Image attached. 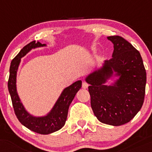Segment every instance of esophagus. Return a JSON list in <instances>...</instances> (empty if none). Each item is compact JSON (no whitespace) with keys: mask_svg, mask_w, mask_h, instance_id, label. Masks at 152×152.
I'll list each match as a JSON object with an SVG mask.
<instances>
[{"mask_svg":"<svg viewBox=\"0 0 152 152\" xmlns=\"http://www.w3.org/2000/svg\"><path fill=\"white\" fill-rule=\"evenodd\" d=\"M88 86H89V84H87V82H85V81H83V83H82V88L87 89V87H88Z\"/></svg>","mask_w":152,"mask_h":152,"instance_id":"1","label":"esophagus"}]
</instances>
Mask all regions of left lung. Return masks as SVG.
Listing matches in <instances>:
<instances>
[{"instance_id": "left-lung-1", "label": "left lung", "mask_w": 152, "mask_h": 152, "mask_svg": "<svg viewBox=\"0 0 152 152\" xmlns=\"http://www.w3.org/2000/svg\"><path fill=\"white\" fill-rule=\"evenodd\" d=\"M114 44L112 57L86 77L91 107L100 122L119 126L129 122L143 105L146 73L140 52L119 36L107 37ZM118 79L105 84L112 76Z\"/></svg>"}]
</instances>
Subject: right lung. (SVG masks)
I'll use <instances>...</instances> for the list:
<instances>
[{"mask_svg": "<svg viewBox=\"0 0 152 152\" xmlns=\"http://www.w3.org/2000/svg\"><path fill=\"white\" fill-rule=\"evenodd\" d=\"M46 44L33 41L25 46L14 57L11 63L8 88L12 98L14 113L18 120L29 130L42 135L52 133L60 130L65 125L68 116V108L78 91L81 89V82L79 80L63 89L53 108L47 115L34 116L28 113L20 100L17 91V73L21 58L25 56L32 49L46 47Z\"/></svg>", "mask_w": 152, "mask_h": 152, "instance_id": "right-lung-1", "label": "right lung"}]
</instances>
